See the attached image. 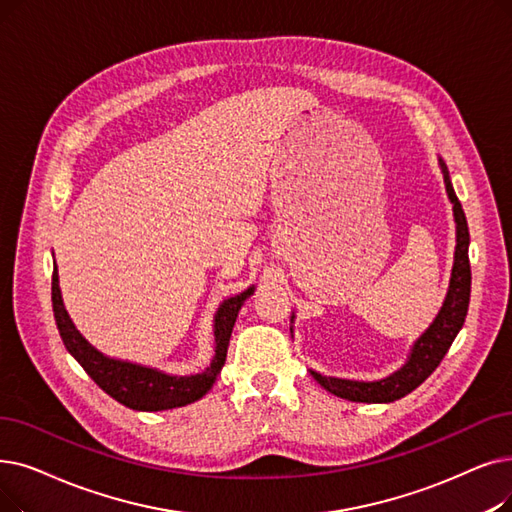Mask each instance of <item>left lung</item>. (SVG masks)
I'll use <instances>...</instances> for the list:
<instances>
[{
    "instance_id": "1",
    "label": "left lung",
    "mask_w": 512,
    "mask_h": 512,
    "mask_svg": "<svg viewBox=\"0 0 512 512\" xmlns=\"http://www.w3.org/2000/svg\"><path fill=\"white\" fill-rule=\"evenodd\" d=\"M441 171H443V180H446V190L454 205V217H456V255H454V270H452L448 297L443 301V307L437 314L435 322L429 326L425 335L416 341L408 364L402 370L387 376V379L376 381V383H358V381L332 379V376L311 372L314 374V379L326 391L335 393L337 397L349 399V402L389 404L399 397L408 395L420 383H425L433 374V370L441 364L443 355L448 353V349L452 347L456 335L464 324L466 311H469V299H471L469 226H466L462 205L452 188L446 163H441Z\"/></svg>"
}]
</instances>
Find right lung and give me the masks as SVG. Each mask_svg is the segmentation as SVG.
Instances as JSON below:
<instances>
[{"mask_svg":"<svg viewBox=\"0 0 512 512\" xmlns=\"http://www.w3.org/2000/svg\"><path fill=\"white\" fill-rule=\"evenodd\" d=\"M249 295H253V286L242 295H236L221 303L215 316L217 351L211 366L201 374L169 376L152 368L104 358V355L87 343L73 326L69 314H66V309L62 305L56 268L52 274L54 318L66 349L71 351L73 358L83 366L87 374L92 376L94 383L102 391H106L110 397L117 399L119 404L131 410H142V412H159V410H171V408L192 404L213 387L217 374L221 372V366L226 364L228 343H230L232 328L238 316V309Z\"/></svg>","mask_w":512,"mask_h":512,"instance_id":"obj_1","label":"right lung"}]
</instances>
